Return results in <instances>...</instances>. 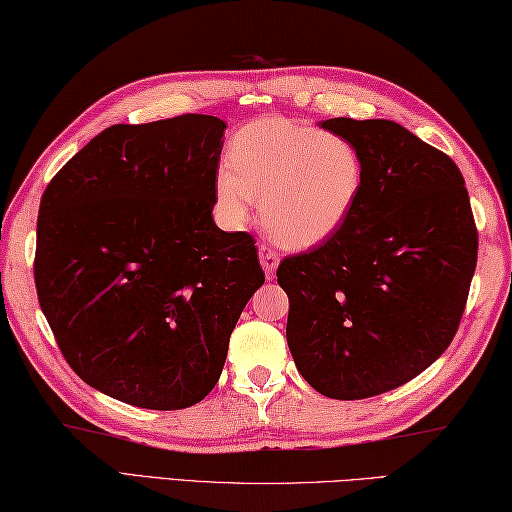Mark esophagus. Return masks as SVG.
<instances>
[{
  "mask_svg": "<svg viewBox=\"0 0 512 512\" xmlns=\"http://www.w3.org/2000/svg\"><path fill=\"white\" fill-rule=\"evenodd\" d=\"M258 258H260V265H263V269H265V276L267 278L274 276L276 269H278V263H280V258L274 252V249H271L267 243H260L258 245Z\"/></svg>",
  "mask_w": 512,
  "mask_h": 512,
  "instance_id": "34e87169",
  "label": "esophagus"
}]
</instances>
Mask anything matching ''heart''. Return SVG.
<instances>
[{
  "label": "heart",
  "mask_w": 512,
  "mask_h": 512,
  "mask_svg": "<svg viewBox=\"0 0 512 512\" xmlns=\"http://www.w3.org/2000/svg\"><path fill=\"white\" fill-rule=\"evenodd\" d=\"M364 161L349 139L283 117H265L238 130L227 163L216 172V212L243 225L263 201L267 232L280 245L325 243L356 207Z\"/></svg>",
  "instance_id": "b5f03b06"
}]
</instances>
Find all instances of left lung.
I'll list each match as a JSON object with an SVG mask.
<instances>
[{
  "label": "left lung",
  "instance_id": "obj_1",
  "mask_svg": "<svg viewBox=\"0 0 512 512\" xmlns=\"http://www.w3.org/2000/svg\"><path fill=\"white\" fill-rule=\"evenodd\" d=\"M364 161L356 207L325 243L287 256V344L302 378L333 400L398 389L453 342L477 265L460 168L387 119H327Z\"/></svg>",
  "mask_w": 512,
  "mask_h": 512
}]
</instances>
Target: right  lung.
Instances as JSON below:
<instances>
[{
    "mask_svg": "<svg viewBox=\"0 0 512 512\" xmlns=\"http://www.w3.org/2000/svg\"><path fill=\"white\" fill-rule=\"evenodd\" d=\"M225 128L210 114L110 125L41 196V311L72 371L114 400L201 402L265 283L254 238L212 218Z\"/></svg>",
    "mask_w": 512,
    "mask_h": 512,
    "instance_id": "1",
    "label": "right lung"
}]
</instances>
